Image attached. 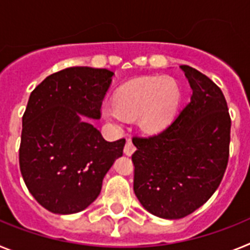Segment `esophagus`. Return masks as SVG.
Returning <instances> with one entry per match:
<instances>
[{
  "mask_svg": "<svg viewBox=\"0 0 250 250\" xmlns=\"http://www.w3.org/2000/svg\"><path fill=\"white\" fill-rule=\"evenodd\" d=\"M134 151H135V146H134V144H132L130 140L126 141V144H125V146H124V152H125L126 155H131Z\"/></svg>",
  "mask_w": 250,
  "mask_h": 250,
  "instance_id": "1",
  "label": "esophagus"
}]
</instances>
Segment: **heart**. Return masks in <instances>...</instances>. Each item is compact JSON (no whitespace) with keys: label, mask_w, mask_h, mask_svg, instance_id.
<instances>
[{"label":"heart","mask_w":250,"mask_h":250,"mask_svg":"<svg viewBox=\"0 0 250 250\" xmlns=\"http://www.w3.org/2000/svg\"><path fill=\"white\" fill-rule=\"evenodd\" d=\"M180 91L170 77H145L123 85L115 94V103L105 104L101 114L112 124L138 118L147 132L161 130L175 111Z\"/></svg>","instance_id":"1"}]
</instances>
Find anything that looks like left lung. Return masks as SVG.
Returning <instances> with one entry per match:
<instances>
[{
    "label": "left lung",
    "instance_id": "1",
    "mask_svg": "<svg viewBox=\"0 0 250 250\" xmlns=\"http://www.w3.org/2000/svg\"><path fill=\"white\" fill-rule=\"evenodd\" d=\"M193 94L174 121L155 135L134 136V191L164 219H180L209 200L229 160L231 120L222 90L190 66H180Z\"/></svg>",
    "mask_w": 250,
    "mask_h": 250
}]
</instances>
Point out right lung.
<instances>
[{
	"mask_svg": "<svg viewBox=\"0 0 250 250\" xmlns=\"http://www.w3.org/2000/svg\"><path fill=\"white\" fill-rule=\"evenodd\" d=\"M114 72L76 66L50 75L31 92L22 116L19 161L39 204L55 214L83 210L123 155L125 139L106 141L80 115L100 119Z\"/></svg>",
	"mask_w": 250,
	"mask_h": 250,
	"instance_id": "1",
	"label": "right lung"
}]
</instances>
